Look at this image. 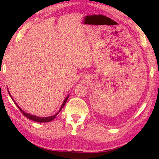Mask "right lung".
<instances>
[{
    "label": "right lung",
    "instance_id": "1",
    "mask_svg": "<svg viewBox=\"0 0 159 159\" xmlns=\"http://www.w3.org/2000/svg\"><path fill=\"white\" fill-rule=\"evenodd\" d=\"M10 94V93H9ZM68 98H69V96H67L66 98V99L64 100V103H63V104H62V106H61V108H60V110H59V111L61 110L62 109V108L64 107V105H65V103H66V101H67V99H68ZM14 102L15 103V101H14ZM16 105L17 106V107H18L19 108V110H20V111L23 114V115L25 116H26L27 117V119H31V120H32V121H38V122H48V121H52L53 120V119H55L56 117V115H57L58 113H59V111H58L57 114H56L55 115H53V116H48V117H38V116H33V115H31V114H27V113H25V111H24L21 109V108H20V107H19L18 106V105H17V104L16 103Z\"/></svg>",
    "mask_w": 159,
    "mask_h": 159
}]
</instances>
